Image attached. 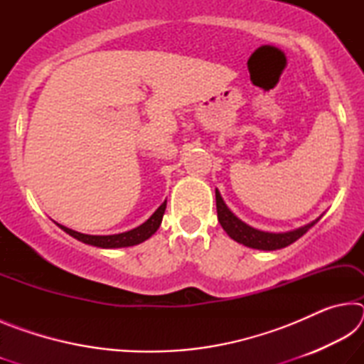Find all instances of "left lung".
<instances>
[{
  "label": "left lung",
  "instance_id": "left-lung-1",
  "mask_svg": "<svg viewBox=\"0 0 364 364\" xmlns=\"http://www.w3.org/2000/svg\"><path fill=\"white\" fill-rule=\"evenodd\" d=\"M215 197H217V213H218L220 225L223 226V230L231 239L250 249L278 250L282 247H287V245H291L292 242L297 241L299 237L304 236V234L310 230L313 225H316L318 220L321 218L319 217L315 221H311V223L297 228V230L294 231L267 232V231L255 230V228L245 225L242 220H239L236 215L228 208L225 200L221 199V194L218 189H215Z\"/></svg>",
  "mask_w": 364,
  "mask_h": 364
}]
</instances>
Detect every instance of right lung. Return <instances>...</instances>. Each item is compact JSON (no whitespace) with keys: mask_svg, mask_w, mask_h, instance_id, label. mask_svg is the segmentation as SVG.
Masks as SVG:
<instances>
[{"mask_svg":"<svg viewBox=\"0 0 364 364\" xmlns=\"http://www.w3.org/2000/svg\"><path fill=\"white\" fill-rule=\"evenodd\" d=\"M165 208H167V200L160 205L156 212L151 215L149 220H146L143 225H139L134 230L119 232V234H110V236H91V234H83L78 231H73L70 228L63 226L56 223L60 230H64L67 234H70L72 237L78 239L80 242L95 245V247L101 249H119V247H130V245H136L144 242L146 239H149L154 232L159 230L160 223H162Z\"/></svg>","mask_w":364,"mask_h":364,"instance_id":"right-lung-1","label":"right lung"}]
</instances>
